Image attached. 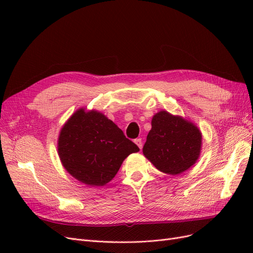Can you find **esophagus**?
I'll list each match as a JSON object with an SVG mask.
<instances>
[{"mask_svg":"<svg viewBox=\"0 0 253 253\" xmlns=\"http://www.w3.org/2000/svg\"><path fill=\"white\" fill-rule=\"evenodd\" d=\"M134 142L136 143L137 147H138L140 150L142 149V140H141L140 138H137V139H135V140H134Z\"/></svg>","mask_w":253,"mask_h":253,"instance_id":"esophagus-1","label":"esophagus"}]
</instances>
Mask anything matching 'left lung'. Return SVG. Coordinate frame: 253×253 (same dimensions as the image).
I'll use <instances>...</instances> for the list:
<instances>
[{
  "instance_id": "1",
  "label": "left lung",
  "mask_w": 253,
  "mask_h": 253,
  "mask_svg": "<svg viewBox=\"0 0 253 253\" xmlns=\"http://www.w3.org/2000/svg\"><path fill=\"white\" fill-rule=\"evenodd\" d=\"M142 153L156 169L169 175L189 170L201 155L203 136L193 122L167 111L156 113Z\"/></svg>"
}]
</instances>
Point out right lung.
Returning <instances> with one entry per match:
<instances>
[{
  "label": "right lung",
  "instance_id": "add662e5",
  "mask_svg": "<svg viewBox=\"0 0 253 253\" xmlns=\"http://www.w3.org/2000/svg\"><path fill=\"white\" fill-rule=\"evenodd\" d=\"M57 145L64 169L74 178L93 187L110 182L124 160L139 151L105 115L82 108L61 128Z\"/></svg>",
  "mask_w": 253,
  "mask_h": 253
}]
</instances>
